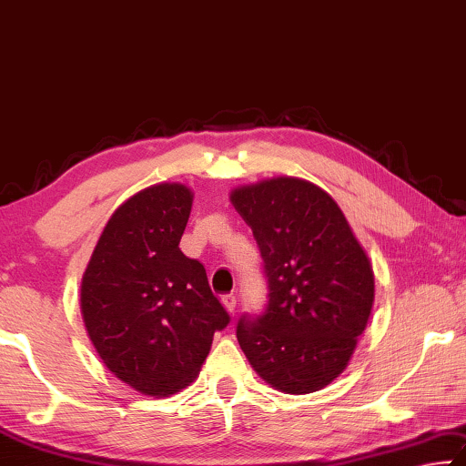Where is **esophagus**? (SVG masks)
<instances>
[{
	"label": "esophagus",
	"mask_w": 466,
	"mask_h": 466,
	"mask_svg": "<svg viewBox=\"0 0 466 466\" xmlns=\"http://www.w3.org/2000/svg\"><path fill=\"white\" fill-rule=\"evenodd\" d=\"M220 303H223V308L228 311V314H233L235 308H238V299H235V295H225L223 299H220Z\"/></svg>",
	"instance_id": "esophagus-1"
}]
</instances>
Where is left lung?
Segmentation results:
<instances>
[{
  "label": "left lung",
  "instance_id": "1",
  "mask_svg": "<svg viewBox=\"0 0 466 466\" xmlns=\"http://www.w3.org/2000/svg\"><path fill=\"white\" fill-rule=\"evenodd\" d=\"M228 198L251 227L268 279L264 314L239 319V347L274 390H322L345 371L368 326L376 293L370 258L316 183L280 175Z\"/></svg>",
  "mask_w": 466,
  "mask_h": 466
}]
</instances>
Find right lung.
I'll return each instance as SVG.
<instances>
[{"mask_svg": "<svg viewBox=\"0 0 466 466\" xmlns=\"http://www.w3.org/2000/svg\"><path fill=\"white\" fill-rule=\"evenodd\" d=\"M194 192L157 183L106 220L80 287L88 339L105 368L144 396L194 382L228 314L204 266L179 249Z\"/></svg>", "mask_w": 466, "mask_h": 466, "instance_id": "add662e5", "label": "right lung"}]
</instances>
